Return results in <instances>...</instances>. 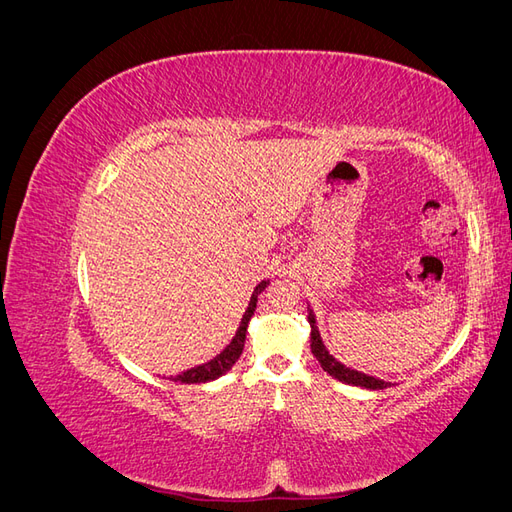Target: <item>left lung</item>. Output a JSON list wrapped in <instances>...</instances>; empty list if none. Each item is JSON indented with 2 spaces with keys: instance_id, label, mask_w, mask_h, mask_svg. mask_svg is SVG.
Segmentation results:
<instances>
[{
  "instance_id": "1",
  "label": "left lung",
  "mask_w": 512,
  "mask_h": 512,
  "mask_svg": "<svg viewBox=\"0 0 512 512\" xmlns=\"http://www.w3.org/2000/svg\"><path fill=\"white\" fill-rule=\"evenodd\" d=\"M307 322L309 327H312V337H309V346H312V354L316 356V361L320 363V367L327 371L329 376H333L335 380L344 382V384H350V386H363V389H369V391H380V389H389L391 382L386 380H380L376 376H369V374H363V371L359 369H352V367H346L342 361H337L335 356L329 352V348L324 346L322 337H320V331H318V324H316V314L314 309L307 305Z\"/></svg>"
}]
</instances>
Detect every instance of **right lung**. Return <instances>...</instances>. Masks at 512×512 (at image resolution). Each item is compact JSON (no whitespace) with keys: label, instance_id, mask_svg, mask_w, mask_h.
Returning a JSON list of instances; mask_svg holds the SVG:
<instances>
[{"label":"right lung","instance_id":"1","mask_svg":"<svg viewBox=\"0 0 512 512\" xmlns=\"http://www.w3.org/2000/svg\"><path fill=\"white\" fill-rule=\"evenodd\" d=\"M269 286V280H262L254 292H252V299H250V305H247L245 314L241 318V324L239 329L235 333V337L230 339V344L218 354L213 356L211 361L203 363V365H196L188 371H183V374L175 376L173 380L175 382H183V384H196V382H211V380H218L220 376H224L226 371L232 369V365H235L239 361V356L243 354V346H245V335H247V324H250L254 312H256V305H258V294L265 290Z\"/></svg>","mask_w":512,"mask_h":512}]
</instances>
